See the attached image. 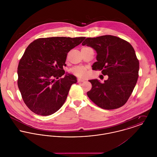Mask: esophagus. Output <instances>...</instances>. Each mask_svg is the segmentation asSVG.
<instances>
[{"label":"esophagus","instance_id":"obj_1","mask_svg":"<svg viewBox=\"0 0 157 157\" xmlns=\"http://www.w3.org/2000/svg\"><path fill=\"white\" fill-rule=\"evenodd\" d=\"M84 81H85V80L83 79V78H78L77 79V82H78V83H80V82H84Z\"/></svg>","mask_w":157,"mask_h":157}]
</instances>
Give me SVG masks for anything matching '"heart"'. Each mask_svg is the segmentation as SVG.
<instances>
[{
	"label": "heart",
	"instance_id": "1",
	"mask_svg": "<svg viewBox=\"0 0 157 157\" xmlns=\"http://www.w3.org/2000/svg\"><path fill=\"white\" fill-rule=\"evenodd\" d=\"M71 72L75 75L77 76H83L85 74V69L84 67H74L71 69Z\"/></svg>",
	"mask_w": 157,
	"mask_h": 157
}]
</instances>
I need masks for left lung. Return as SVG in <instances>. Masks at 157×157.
<instances>
[{
    "label": "left lung",
    "mask_w": 157,
    "mask_h": 157,
    "mask_svg": "<svg viewBox=\"0 0 157 157\" xmlns=\"http://www.w3.org/2000/svg\"><path fill=\"white\" fill-rule=\"evenodd\" d=\"M97 52L94 70H101L108 79L101 83L90 80L92 88L87 92L90 100L98 107L114 109L123 106L134 89L138 77L139 61L134 49L128 42L116 36L106 35L86 38L82 43Z\"/></svg>",
    "instance_id": "8db88e82"
}]
</instances>
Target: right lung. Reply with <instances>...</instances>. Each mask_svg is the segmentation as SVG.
<instances>
[{
  "label": "right lung",
  "mask_w": 157,
  "mask_h": 157,
  "mask_svg": "<svg viewBox=\"0 0 157 157\" xmlns=\"http://www.w3.org/2000/svg\"><path fill=\"white\" fill-rule=\"evenodd\" d=\"M85 39L40 38L26 48L17 67V85L24 103L32 112L47 116L63 106L77 78L69 74L59 77L65 73L63 67L68 52Z\"/></svg>",
  "instance_id": "right-lung-1"
}]
</instances>
